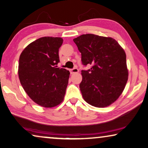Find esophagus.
<instances>
[{
  "instance_id": "obj_1",
  "label": "esophagus",
  "mask_w": 148,
  "mask_h": 148,
  "mask_svg": "<svg viewBox=\"0 0 148 148\" xmlns=\"http://www.w3.org/2000/svg\"><path fill=\"white\" fill-rule=\"evenodd\" d=\"M79 72V70L78 68H73V69H71L70 70V73H71L72 74H75V73H78V72Z\"/></svg>"
}]
</instances>
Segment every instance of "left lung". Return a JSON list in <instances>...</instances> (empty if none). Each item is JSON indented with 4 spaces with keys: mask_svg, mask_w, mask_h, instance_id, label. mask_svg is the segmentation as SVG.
<instances>
[{
    "mask_svg": "<svg viewBox=\"0 0 148 148\" xmlns=\"http://www.w3.org/2000/svg\"><path fill=\"white\" fill-rule=\"evenodd\" d=\"M73 40L83 64L92 66L81 72L84 100L94 107L109 106L122 94L128 79L124 50L111 37L86 34Z\"/></svg>",
    "mask_w": 148,
    "mask_h": 148,
    "instance_id": "left-lung-1",
    "label": "left lung"
}]
</instances>
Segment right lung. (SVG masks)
<instances>
[{"mask_svg": "<svg viewBox=\"0 0 148 148\" xmlns=\"http://www.w3.org/2000/svg\"><path fill=\"white\" fill-rule=\"evenodd\" d=\"M60 37H42L29 44L19 58L18 77L32 101L45 108L60 104L64 98L70 72L57 68Z\"/></svg>", "mask_w": 148, "mask_h": 148, "instance_id": "add662e5", "label": "right lung"}]
</instances>
